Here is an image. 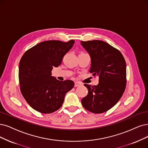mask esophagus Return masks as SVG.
I'll use <instances>...</instances> for the list:
<instances>
[{"label":"esophagus","mask_w":148,"mask_h":148,"mask_svg":"<svg viewBox=\"0 0 148 148\" xmlns=\"http://www.w3.org/2000/svg\"><path fill=\"white\" fill-rule=\"evenodd\" d=\"M80 85H81V84H80L79 82H75V84H74V86H75V87L79 86Z\"/></svg>","instance_id":"34e87169"}]
</instances>
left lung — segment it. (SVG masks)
Masks as SVG:
<instances>
[{
	"mask_svg": "<svg viewBox=\"0 0 148 148\" xmlns=\"http://www.w3.org/2000/svg\"><path fill=\"white\" fill-rule=\"evenodd\" d=\"M91 57L90 73L99 76L97 85H84L88 93L82 104L93 113L110 110L122 97L126 86V63L119 50L100 40L81 41Z\"/></svg>",
	"mask_w": 148,
	"mask_h": 148,
	"instance_id": "obj_1",
	"label": "left lung"
}]
</instances>
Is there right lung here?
Masks as SVG:
<instances>
[{
  "label": "right lung",
  "mask_w": 148,
  "mask_h": 148,
  "mask_svg": "<svg viewBox=\"0 0 148 148\" xmlns=\"http://www.w3.org/2000/svg\"><path fill=\"white\" fill-rule=\"evenodd\" d=\"M73 40L41 42L28 49L19 66V82L22 95L27 102L41 113H51L62 107L65 95L74 82L60 81L53 77L52 70L61 64L64 55L72 48Z\"/></svg>",
  "instance_id": "add662e5"
}]
</instances>
